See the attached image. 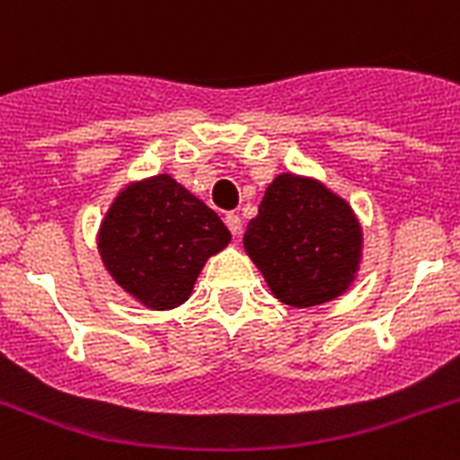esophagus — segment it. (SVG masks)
I'll return each mask as SVG.
<instances>
[{
  "label": "esophagus",
  "instance_id": "1",
  "mask_svg": "<svg viewBox=\"0 0 460 460\" xmlns=\"http://www.w3.org/2000/svg\"><path fill=\"white\" fill-rule=\"evenodd\" d=\"M224 222H226V226H229V231L234 234V236H241V231H243V222H241V217H238L236 212H229V215L224 217Z\"/></svg>",
  "mask_w": 460,
  "mask_h": 460
}]
</instances>
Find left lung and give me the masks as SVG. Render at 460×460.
Masks as SVG:
<instances>
[{
	"instance_id": "left-lung-1",
	"label": "left lung",
	"mask_w": 460,
	"mask_h": 460,
	"mask_svg": "<svg viewBox=\"0 0 460 460\" xmlns=\"http://www.w3.org/2000/svg\"><path fill=\"white\" fill-rule=\"evenodd\" d=\"M245 252L281 303L334 301L353 284L363 231L353 209L320 181L279 173L243 236Z\"/></svg>"
}]
</instances>
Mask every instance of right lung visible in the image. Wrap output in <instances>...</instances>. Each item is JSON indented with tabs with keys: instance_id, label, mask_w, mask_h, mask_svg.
I'll return each instance as SVG.
<instances>
[{
	"instance_id": "right-lung-1",
	"label": "right lung",
	"mask_w": 460,
	"mask_h": 460,
	"mask_svg": "<svg viewBox=\"0 0 460 460\" xmlns=\"http://www.w3.org/2000/svg\"><path fill=\"white\" fill-rule=\"evenodd\" d=\"M229 229L169 173L126 186L100 226L97 248L111 279L153 310L188 301L208 258L224 251Z\"/></svg>"
}]
</instances>
